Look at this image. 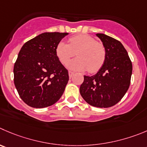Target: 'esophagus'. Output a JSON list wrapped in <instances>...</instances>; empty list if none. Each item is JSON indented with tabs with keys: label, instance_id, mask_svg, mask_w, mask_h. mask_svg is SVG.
Returning <instances> with one entry per match:
<instances>
[{
	"label": "esophagus",
	"instance_id": "esophagus-1",
	"mask_svg": "<svg viewBox=\"0 0 147 147\" xmlns=\"http://www.w3.org/2000/svg\"><path fill=\"white\" fill-rule=\"evenodd\" d=\"M74 74V72H73V71H68V76H69L70 78L72 77Z\"/></svg>",
	"mask_w": 147,
	"mask_h": 147
}]
</instances>
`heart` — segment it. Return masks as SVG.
I'll return each instance as SVG.
<instances>
[{"label": "heart", "mask_w": 147, "mask_h": 147, "mask_svg": "<svg viewBox=\"0 0 147 147\" xmlns=\"http://www.w3.org/2000/svg\"><path fill=\"white\" fill-rule=\"evenodd\" d=\"M75 53L78 58L71 61L68 66L76 71L88 69L89 72L95 73L105 61V46L88 34H76L68 39V44L61 41L55 47V55L63 65L68 63Z\"/></svg>", "instance_id": "obj_1"}]
</instances>
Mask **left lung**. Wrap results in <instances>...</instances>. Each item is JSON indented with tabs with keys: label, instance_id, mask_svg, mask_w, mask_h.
<instances>
[{
	"label": "left lung",
	"instance_id": "left-lung-1",
	"mask_svg": "<svg viewBox=\"0 0 147 147\" xmlns=\"http://www.w3.org/2000/svg\"><path fill=\"white\" fill-rule=\"evenodd\" d=\"M96 35L105 46V61L95 75L84 76L79 91L88 104L106 108L117 104L128 91L132 63L121 42L104 34Z\"/></svg>",
	"mask_w": 147,
	"mask_h": 147
}]
</instances>
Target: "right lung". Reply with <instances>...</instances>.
Wrapping results in <instances>:
<instances>
[{"label":"right lung","instance_id":"right-lung-1","mask_svg":"<svg viewBox=\"0 0 147 147\" xmlns=\"http://www.w3.org/2000/svg\"><path fill=\"white\" fill-rule=\"evenodd\" d=\"M67 34L42 33L21 48L13 67V81L21 99L30 107L53 105L63 94L69 76L55 55V47Z\"/></svg>","mask_w":147,"mask_h":147}]
</instances>
